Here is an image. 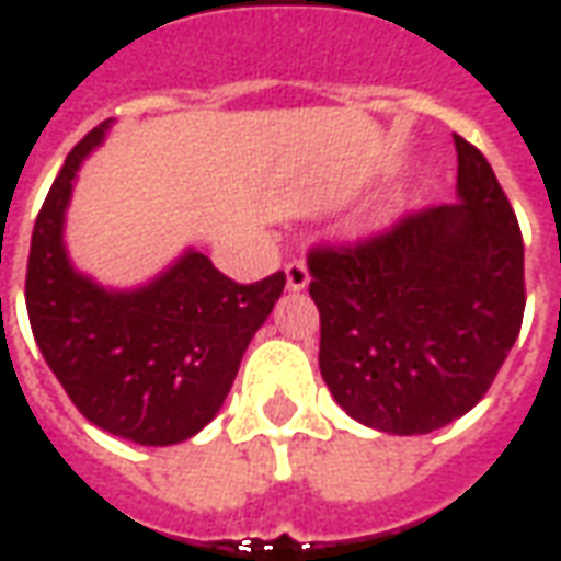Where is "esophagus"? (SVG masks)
<instances>
[{
  "label": "esophagus",
  "mask_w": 561,
  "mask_h": 561,
  "mask_svg": "<svg viewBox=\"0 0 561 561\" xmlns=\"http://www.w3.org/2000/svg\"><path fill=\"white\" fill-rule=\"evenodd\" d=\"M285 285L288 291H304L309 285V270L304 261H288L285 264Z\"/></svg>",
  "instance_id": "1"
}]
</instances>
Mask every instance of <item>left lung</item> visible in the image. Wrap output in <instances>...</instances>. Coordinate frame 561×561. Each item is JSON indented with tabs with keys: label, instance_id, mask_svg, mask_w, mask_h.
<instances>
[{
	"label": "left lung",
	"instance_id": "1",
	"mask_svg": "<svg viewBox=\"0 0 561 561\" xmlns=\"http://www.w3.org/2000/svg\"><path fill=\"white\" fill-rule=\"evenodd\" d=\"M458 203L309 252L319 367L355 422L428 434L480 403L519 336L523 233L489 160L456 136Z\"/></svg>",
	"mask_w": 561,
	"mask_h": 561
}]
</instances>
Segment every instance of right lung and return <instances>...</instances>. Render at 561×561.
Masks as SVG:
<instances>
[{
	"label": "right lung",
	"mask_w": 561,
	"mask_h": 561,
	"mask_svg": "<svg viewBox=\"0 0 561 561\" xmlns=\"http://www.w3.org/2000/svg\"><path fill=\"white\" fill-rule=\"evenodd\" d=\"M108 130L112 117L69 151L35 218L26 312L38 352L81 416L139 446H172L221 410L285 273L240 285L197 249L139 288H105L76 270L62 237L66 209L81 163Z\"/></svg>",
	"instance_id": "add662e5"
}]
</instances>
